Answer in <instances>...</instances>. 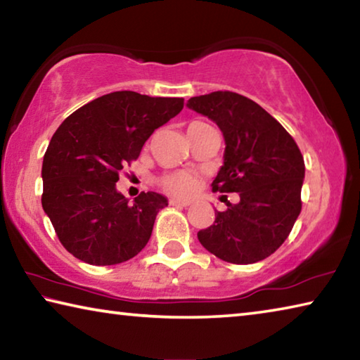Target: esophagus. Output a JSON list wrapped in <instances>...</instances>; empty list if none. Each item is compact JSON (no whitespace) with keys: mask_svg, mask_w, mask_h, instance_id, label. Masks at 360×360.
Returning <instances> with one entry per match:
<instances>
[{"mask_svg":"<svg viewBox=\"0 0 360 360\" xmlns=\"http://www.w3.org/2000/svg\"><path fill=\"white\" fill-rule=\"evenodd\" d=\"M169 205L172 206H181V208H187L191 202H187V200H178V198H172L169 200Z\"/></svg>","mask_w":360,"mask_h":360,"instance_id":"obj_1","label":"esophagus"}]
</instances>
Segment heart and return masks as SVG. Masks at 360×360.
I'll list each match as a JSON object with an SVG mask.
<instances>
[{"label": "heart", "instance_id": "1", "mask_svg": "<svg viewBox=\"0 0 360 360\" xmlns=\"http://www.w3.org/2000/svg\"><path fill=\"white\" fill-rule=\"evenodd\" d=\"M158 184L176 197H191L198 188V178L191 172H174L162 176Z\"/></svg>", "mask_w": 360, "mask_h": 360}]
</instances>
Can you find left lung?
Wrapping results in <instances>:
<instances>
[{
  "label": "left lung",
  "instance_id": "obj_1",
  "mask_svg": "<svg viewBox=\"0 0 360 360\" xmlns=\"http://www.w3.org/2000/svg\"><path fill=\"white\" fill-rule=\"evenodd\" d=\"M187 106L214 120L225 139L224 167L212 191L238 192L240 203L216 211L198 231L205 249L236 265L266 259L288 238L302 211L304 162L284 127L257 103L219 90L193 96Z\"/></svg>",
  "mask_w": 360,
  "mask_h": 360
}]
</instances>
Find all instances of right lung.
<instances>
[{
	"instance_id": "right-lung-1",
	"label": "right lung",
	"mask_w": 360,
	"mask_h": 360,
	"mask_svg": "<svg viewBox=\"0 0 360 360\" xmlns=\"http://www.w3.org/2000/svg\"><path fill=\"white\" fill-rule=\"evenodd\" d=\"M182 108L184 98L122 90L79 108L53 133L42 162L41 202L60 243L76 259L115 265L148 245L168 200L141 192L130 203L115 182L155 129Z\"/></svg>"
}]
</instances>
